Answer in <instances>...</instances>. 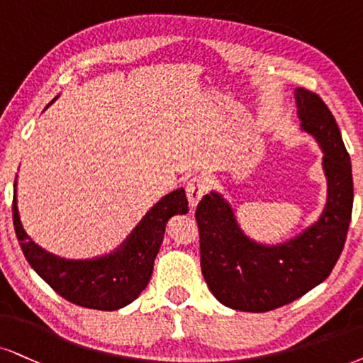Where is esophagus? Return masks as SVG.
Instances as JSON below:
<instances>
[{
  "label": "esophagus",
  "instance_id": "34e87169",
  "mask_svg": "<svg viewBox=\"0 0 363 363\" xmlns=\"http://www.w3.org/2000/svg\"><path fill=\"white\" fill-rule=\"evenodd\" d=\"M206 192V181L201 177H192L187 181L186 184V196H187V201H189V206L191 209L194 211L196 206L199 204L201 197L204 196Z\"/></svg>",
  "mask_w": 363,
  "mask_h": 363
}]
</instances>
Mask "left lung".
I'll use <instances>...</instances> for the list:
<instances>
[{"label": "left lung", "instance_id": "1", "mask_svg": "<svg viewBox=\"0 0 363 363\" xmlns=\"http://www.w3.org/2000/svg\"><path fill=\"white\" fill-rule=\"evenodd\" d=\"M296 104L301 128L325 152L328 199L318 223L284 245L263 246L242 235L231 206L216 192L196 208L201 272L229 308L263 313L291 303L328 278L345 246L353 206L350 155L320 95L296 89Z\"/></svg>", "mask_w": 363, "mask_h": 363}]
</instances>
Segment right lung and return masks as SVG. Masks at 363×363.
<instances>
[{"mask_svg": "<svg viewBox=\"0 0 363 363\" xmlns=\"http://www.w3.org/2000/svg\"><path fill=\"white\" fill-rule=\"evenodd\" d=\"M187 213L184 189L160 199L116 253L99 259L72 261L50 255L35 245L21 226L16 206V179L13 196V224L23 255L31 268L60 296L85 308L112 311L134 301L147 286L154 259L172 216Z\"/></svg>", "mask_w": 363, "mask_h": 363, "instance_id": "add662e5", "label": "right lung"}]
</instances>
